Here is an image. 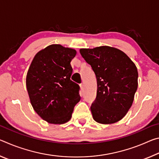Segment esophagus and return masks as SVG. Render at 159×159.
<instances>
[{"label": "esophagus", "mask_w": 159, "mask_h": 159, "mask_svg": "<svg viewBox=\"0 0 159 159\" xmlns=\"http://www.w3.org/2000/svg\"><path fill=\"white\" fill-rule=\"evenodd\" d=\"M80 89H81L82 90L84 89V85H83V83H81V84L80 85Z\"/></svg>", "instance_id": "obj_1"}]
</instances>
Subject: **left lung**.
I'll use <instances>...</instances> for the list:
<instances>
[{
  "label": "left lung",
  "instance_id": "obj_1",
  "mask_svg": "<svg viewBox=\"0 0 159 159\" xmlns=\"http://www.w3.org/2000/svg\"><path fill=\"white\" fill-rule=\"evenodd\" d=\"M80 53L97 78V97L90 107L93 119L102 124L119 121L130 109L138 89L135 64L123 51L110 46L81 48Z\"/></svg>",
  "mask_w": 159,
  "mask_h": 159
}]
</instances>
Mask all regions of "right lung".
<instances>
[{"mask_svg": "<svg viewBox=\"0 0 159 159\" xmlns=\"http://www.w3.org/2000/svg\"><path fill=\"white\" fill-rule=\"evenodd\" d=\"M76 55V50L52 44L40 50L29 66L26 85L31 104L48 123L68 122L80 101L79 85L70 79Z\"/></svg>", "mask_w": 159, "mask_h": 159, "instance_id": "obj_1", "label": "right lung"}]
</instances>
